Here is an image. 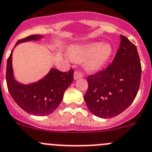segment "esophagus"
Returning <instances> with one entry per match:
<instances>
[{"mask_svg":"<svg viewBox=\"0 0 152 152\" xmlns=\"http://www.w3.org/2000/svg\"><path fill=\"white\" fill-rule=\"evenodd\" d=\"M83 77V73H82L81 72H80V71H76V72H74V80H78V79Z\"/></svg>","mask_w":152,"mask_h":152,"instance_id":"obj_1","label":"esophagus"}]
</instances>
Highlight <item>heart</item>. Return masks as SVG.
I'll list each match as a JSON object with an SVG mask.
<instances>
[{
    "label": "heart",
    "instance_id": "heart-1",
    "mask_svg": "<svg viewBox=\"0 0 152 152\" xmlns=\"http://www.w3.org/2000/svg\"><path fill=\"white\" fill-rule=\"evenodd\" d=\"M112 54V47L109 44L100 42L77 46L72 50V57L76 60L86 59V67L89 70H96L101 68L109 60Z\"/></svg>",
    "mask_w": 152,
    "mask_h": 152
}]
</instances>
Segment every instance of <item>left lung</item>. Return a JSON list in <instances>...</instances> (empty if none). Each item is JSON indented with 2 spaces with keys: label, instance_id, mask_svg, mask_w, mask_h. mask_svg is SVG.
Returning a JSON list of instances; mask_svg holds the SVG:
<instances>
[{
  "label": "left lung",
  "instance_id": "8db88e82",
  "mask_svg": "<svg viewBox=\"0 0 152 152\" xmlns=\"http://www.w3.org/2000/svg\"><path fill=\"white\" fill-rule=\"evenodd\" d=\"M142 66L137 48L127 37L121 42L113 63L87 77V107L99 118L118 115L131 105L139 89Z\"/></svg>",
  "mask_w": 152,
  "mask_h": 152
}]
</instances>
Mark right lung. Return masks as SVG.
<instances>
[{"label":"right lung","mask_w":152,"mask_h":152,"mask_svg":"<svg viewBox=\"0 0 152 152\" xmlns=\"http://www.w3.org/2000/svg\"><path fill=\"white\" fill-rule=\"evenodd\" d=\"M42 35L34 34L19 39L15 46L22 42L37 40ZM12 52L7 59L6 70L7 86L10 96L21 109L34 115H48L56 110L63 99V94L73 81V69L61 72L51 69L48 74L39 81L23 85L14 80L12 68Z\"/></svg>","instance_id":"add662e5"}]
</instances>
